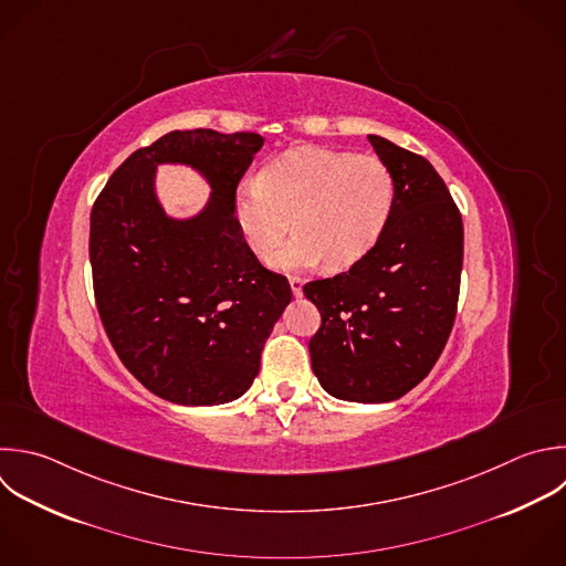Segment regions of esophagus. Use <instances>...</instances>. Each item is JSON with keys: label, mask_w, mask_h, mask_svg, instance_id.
<instances>
[{"label": "esophagus", "mask_w": 566, "mask_h": 566, "mask_svg": "<svg viewBox=\"0 0 566 566\" xmlns=\"http://www.w3.org/2000/svg\"><path fill=\"white\" fill-rule=\"evenodd\" d=\"M303 279L301 276H290V287H292V294L294 296H301L303 294Z\"/></svg>", "instance_id": "esophagus-1"}]
</instances>
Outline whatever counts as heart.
Wrapping results in <instances>:
<instances>
[{
    "instance_id": "b5f03b06",
    "label": "heart",
    "mask_w": 566,
    "mask_h": 566,
    "mask_svg": "<svg viewBox=\"0 0 566 566\" xmlns=\"http://www.w3.org/2000/svg\"><path fill=\"white\" fill-rule=\"evenodd\" d=\"M398 199L394 170L376 155L296 148L261 168L256 184L241 186L232 214L243 243L272 256L281 270H345L365 259L387 232Z\"/></svg>"
}]
</instances>
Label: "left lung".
Here are the masks:
<instances>
[{
  "label": "left lung",
  "mask_w": 566,
  "mask_h": 566,
  "mask_svg": "<svg viewBox=\"0 0 566 566\" xmlns=\"http://www.w3.org/2000/svg\"><path fill=\"white\" fill-rule=\"evenodd\" d=\"M367 139L396 177L391 223L365 259L303 292L321 312L310 356L323 389L340 400L389 402L431 371L451 334L462 217L424 157Z\"/></svg>",
  "instance_id": "1"
}]
</instances>
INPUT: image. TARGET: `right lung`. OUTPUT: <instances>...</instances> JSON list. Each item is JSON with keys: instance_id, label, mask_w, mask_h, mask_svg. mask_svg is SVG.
Segmentation results:
<instances>
[{"instance_id": "add662e5", "label": "right lung", "mask_w": 566, "mask_h": 566, "mask_svg": "<svg viewBox=\"0 0 566 566\" xmlns=\"http://www.w3.org/2000/svg\"><path fill=\"white\" fill-rule=\"evenodd\" d=\"M256 133L175 130L133 153L91 212V265L104 329L126 369L177 405H221L248 391L263 345L292 301L283 274L243 243L232 199L261 150ZM197 167L216 192L195 220H168L157 163Z\"/></svg>"}]
</instances>
